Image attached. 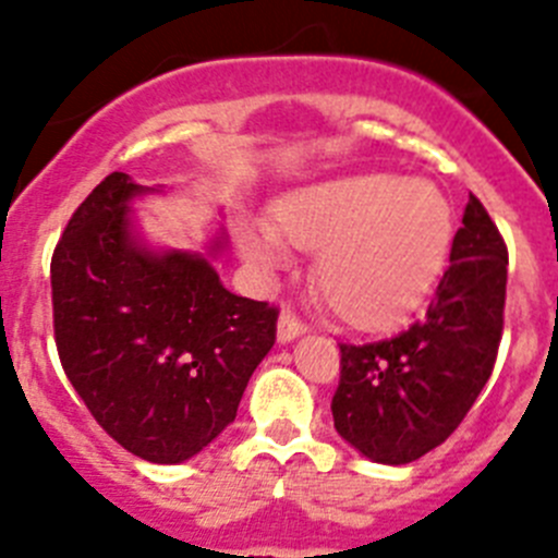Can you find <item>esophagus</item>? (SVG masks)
<instances>
[{
    "label": "esophagus",
    "instance_id": "obj_1",
    "mask_svg": "<svg viewBox=\"0 0 558 558\" xmlns=\"http://www.w3.org/2000/svg\"><path fill=\"white\" fill-rule=\"evenodd\" d=\"M303 333H305V325L300 323L298 316L289 314V311H286V314H280V319H278V341H280V344H289V341L300 339Z\"/></svg>",
    "mask_w": 558,
    "mask_h": 558
}]
</instances>
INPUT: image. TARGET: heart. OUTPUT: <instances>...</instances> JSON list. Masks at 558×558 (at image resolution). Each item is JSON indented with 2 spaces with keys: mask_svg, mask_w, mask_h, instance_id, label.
<instances>
[{
  "mask_svg": "<svg viewBox=\"0 0 558 558\" xmlns=\"http://www.w3.org/2000/svg\"><path fill=\"white\" fill-rule=\"evenodd\" d=\"M278 228H239L244 260L260 280L294 264L291 245L319 250L316 286L348 323L380 328L414 311L439 280L453 244V208L439 185L391 172L323 180L275 208Z\"/></svg>",
  "mask_w": 558,
  "mask_h": 558,
  "instance_id": "heart-1",
  "label": "heart"
}]
</instances>
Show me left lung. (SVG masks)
Returning <instances> with one entry per match:
<instances>
[{
    "instance_id": "8db88e82",
    "label": "left lung",
    "mask_w": 558,
    "mask_h": 558,
    "mask_svg": "<svg viewBox=\"0 0 558 558\" xmlns=\"http://www.w3.org/2000/svg\"><path fill=\"white\" fill-rule=\"evenodd\" d=\"M506 267L504 239L470 194L428 314L391 339L341 344L330 411L350 448L378 464H409L459 428L498 355Z\"/></svg>"
}]
</instances>
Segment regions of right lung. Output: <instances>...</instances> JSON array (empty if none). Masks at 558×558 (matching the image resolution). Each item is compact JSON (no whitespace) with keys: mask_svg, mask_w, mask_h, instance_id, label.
Returning <instances> with one entry per match:
<instances>
[{"mask_svg":"<svg viewBox=\"0 0 558 558\" xmlns=\"http://www.w3.org/2000/svg\"><path fill=\"white\" fill-rule=\"evenodd\" d=\"M160 192L113 172L74 210L52 255L54 341L74 391L124 450L180 464L235 420L278 311L225 289L222 228L205 250L149 244L133 203Z\"/></svg>","mask_w":558,"mask_h":558,"instance_id":"obj_1","label":"right lung"}]
</instances>
